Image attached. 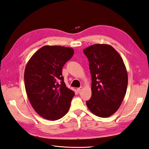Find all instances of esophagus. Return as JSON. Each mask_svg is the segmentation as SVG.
Segmentation results:
<instances>
[{
	"label": "esophagus",
	"mask_w": 149,
	"mask_h": 149,
	"mask_svg": "<svg viewBox=\"0 0 149 149\" xmlns=\"http://www.w3.org/2000/svg\"><path fill=\"white\" fill-rule=\"evenodd\" d=\"M83 86H81L80 88H77V89H76V90H77V91H78V92H79V91H81V90L83 89Z\"/></svg>",
	"instance_id": "34e87169"
}]
</instances>
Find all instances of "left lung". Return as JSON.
Instances as JSON below:
<instances>
[{"mask_svg": "<svg viewBox=\"0 0 149 149\" xmlns=\"http://www.w3.org/2000/svg\"><path fill=\"white\" fill-rule=\"evenodd\" d=\"M89 63L92 95L86 105L92 113L107 118L118 110L128 84L123 58L112 46L94 44L83 49Z\"/></svg>", "mask_w": 149, "mask_h": 149, "instance_id": "1", "label": "left lung"}]
</instances>
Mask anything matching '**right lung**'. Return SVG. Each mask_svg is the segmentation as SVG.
<instances>
[{
	"label": "right lung",
	"instance_id": "1",
	"mask_svg": "<svg viewBox=\"0 0 149 149\" xmlns=\"http://www.w3.org/2000/svg\"><path fill=\"white\" fill-rule=\"evenodd\" d=\"M74 49L45 45L30 58L24 73L26 94L34 110L44 119L56 120L69 111L73 91L68 88L62 68L73 55ZM61 80V84L57 83Z\"/></svg>",
	"mask_w": 149,
	"mask_h": 149
}]
</instances>
